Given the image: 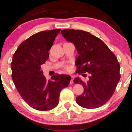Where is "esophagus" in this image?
<instances>
[{
	"mask_svg": "<svg viewBox=\"0 0 132 132\" xmlns=\"http://www.w3.org/2000/svg\"><path fill=\"white\" fill-rule=\"evenodd\" d=\"M71 80H70V84H73V76L71 75Z\"/></svg>",
	"mask_w": 132,
	"mask_h": 132,
	"instance_id": "34e87169",
	"label": "esophagus"
}]
</instances>
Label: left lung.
Wrapping results in <instances>:
<instances>
[{
  "mask_svg": "<svg viewBox=\"0 0 132 132\" xmlns=\"http://www.w3.org/2000/svg\"><path fill=\"white\" fill-rule=\"evenodd\" d=\"M61 33L66 41L74 44L77 50V73L91 74L87 82L79 77L73 80L75 84L84 87V93L76 98V102L86 109L101 107L111 98L120 80L117 57L103 41L89 32L64 29Z\"/></svg>",
  "mask_w": 132,
  "mask_h": 132,
  "instance_id": "1",
  "label": "left lung"
}]
</instances>
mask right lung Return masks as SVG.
Wrapping results in <instances>:
<instances>
[{
	"label": "right lung",
	"instance_id": "obj_1",
	"mask_svg": "<svg viewBox=\"0 0 132 132\" xmlns=\"http://www.w3.org/2000/svg\"><path fill=\"white\" fill-rule=\"evenodd\" d=\"M60 30H45L29 37L19 45L11 64L12 79L18 93L30 107L38 110L57 107L61 90L71 80L68 75L57 74L47 81L41 70Z\"/></svg>",
	"mask_w": 132,
	"mask_h": 132
}]
</instances>
